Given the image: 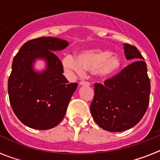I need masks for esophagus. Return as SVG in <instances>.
<instances>
[{"mask_svg":"<svg viewBox=\"0 0 160 160\" xmlns=\"http://www.w3.org/2000/svg\"><path fill=\"white\" fill-rule=\"evenodd\" d=\"M90 82H88V81H85V80H82V81H80V85H90Z\"/></svg>","mask_w":160,"mask_h":160,"instance_id":"34e87169","label":"esophagus"}]
</instances>
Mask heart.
Wrapping results in <instances>:
<instances>
[{"label": "heart", "instance_id": "obj_1", "mask_svg": "<svg viewBox=\"0 0 160 160\" xmlns=\"http://www.w3.org/2000/svg\"><path fill=\"white\" fill-rule=\"evenodd\" d=\"M111 55L109 51H87L80 54L77 59L67 55L63 60V65L79 75H81L84 70H95L97 75L105 77L114 74L120 66L119 58Z\"/></svg>", "mask_w": 160, "mask_h": 160}]
</instances>
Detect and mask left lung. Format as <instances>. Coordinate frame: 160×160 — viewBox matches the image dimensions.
Here are the masks:
<instances>
[{
	"mask_svg": "<svg viewBox=\"0 0 160 160\" xmlns=\"http://www.w3.org/2000/svg\"><path fill=\"white\" fill-rule=\"evenodd\" d=\"M127 60H134L104 84L95 83L90 112L95 123L110 132L124 131L136 125L149 103L150 81L147 65L138 49L124 44Z\"/></svg>",
	"mask_w": 160,
	"mask_h": 160,
	"instance_id": "left-lung-1",
	"label": "left lung"
}]
</instances>
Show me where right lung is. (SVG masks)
Wrapping results in <instances>:
<instances>
[{"label": "right lung", "instance_id": "1", "mask_svg": "<svg viewBox=\"0 0 160 160\" xmlns=\"http://www.w3.org/2000/svg\"><path fill=\"white\" fill-rule=\"evenodd\" d=\"M68 45L61 39L40 37L26 42L14 57L8 80L9 100L16 117L26 126L51 129L65 116L78 84L66 80L62 63L54 51ZM40 58L47 60V70L36 72L33 63Z\"/></svg>", "mask_w": 160, "mask_h": 160}]
</instances>
